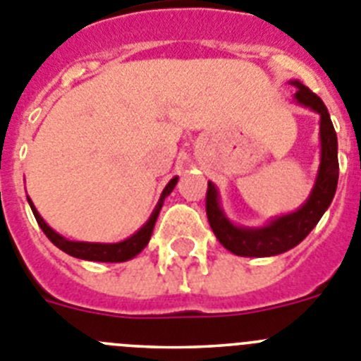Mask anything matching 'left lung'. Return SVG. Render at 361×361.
Wrapping results in <instances>:
<instances>
[{"instance_id":"1","label":"left lung","mask_w":361,"mask_h":361,"mask_svg":"<svg viewBox=\"0 0 361 361\" xmlns=\"http://www.w3.org/2000/svg\"><path fill=\"white\" fill-rule=\"evenodd\" d=\"M293 85L296 87V94H294L296 102L311 106L312 111L322 116V120H319L322 163H319L318 180L314 183L311 198L307 200V203L300 211L281 216L263 228L234 227L219 209L214 185L209 183L205 196L209 224H211L212 233L216 234L219 243L236 256L262 258V256L281 255L285 250L296 247L316 227L336 192L338 169H340L338 167V140L327 106L319 99V96H316L305 85L298 83V81H293Z\"/></svg>"}]
</instances>
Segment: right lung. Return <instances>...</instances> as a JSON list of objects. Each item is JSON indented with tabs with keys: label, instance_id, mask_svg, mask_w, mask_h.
Wrapping results in <instances>:
<instances>
[{
	"label": "right lung",
	"instance_id": "right-lung-1",
	"mask_svg": "<svg viewBox=\"0 0 361 361\" xmlns=\"http://www.w3.org/2000/svg\"><path fill=\"white\" fill-rule=\"evenodd\" d=\"M176 181H178V178H172V180L169 181V185L165 187V190H163V194H161V200H159L158 207L154 209V212H152V216H150L149 221H147V224L143 225V227L140 228L136 234H134V236H130L128 240H125V241H120V243H85V241L67 240V238L59 236L58 233H54V231H52V228H50L45 221H43V218L37 214V211L34 209V205L30 200H29V203H30V209H32L34 218H36L37 225L42 227V231L45 233V236L49 238V240L52 241V243H54L58 249H61L63 252H67V255L74 256V258H80V259H89V262L118 263V262H127V259L134 258L137 252H142V250L145 249V245L149 243L150 236H152V228H154L156 219H158L159 209H161V205H163V200H165V196H169V194H171V190L174 189Z\"/></svg>",
	"mask_w": 361,
	"mask_h": 361
}]
</instances>
